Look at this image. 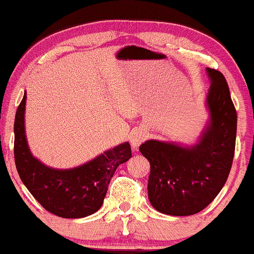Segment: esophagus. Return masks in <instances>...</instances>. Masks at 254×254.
I'll list each match as a JSON object with an SVG mask.
<instances>
[{
  "mask_svg": "<svg viewBox=\"0 0 254 254\" xmlns=\"http://www.w3.org/2000/svg\"><path fill=\"white\" fill-rule=\"evenodd\" d=\"M146 138L145 133L142 132V130L140 129H136L134 130V132L130 134V145H132V147L134 148V150H136V148L139 147L140 145H141V142L144 141Z\"/></svg>",
  "mask_w": 254,
  "mask_h": 254,
  "instance_id": "obj_1",
  "label": "esophagus"
}]
</instances>
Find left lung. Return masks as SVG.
<instances>
[{
  "instance_id": "1",
  "label": "left lung",
  "mask_w": 254,
  "mask_h": 254,
  "mask_svg": "<svg viewBox=\"0 0 254 254\" xmlns=\"http://www.w3.org/2000/svg\"><path fill=\"white\" fill-rule=\"evenodd\" d=\"M207 73L209 120L198 141L184 146L147 140L139 147L151 165L148 199L166 215L188 216L203 210L221 191L233 163L237 112L223 74L209 67Z\"/></svg>"
}]
</instances>
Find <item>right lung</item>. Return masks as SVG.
Returning a JSON list of instances; mask_svg holds the SVG:
<instances>
[{
	"mask_svg": "<svg viewBox=\"0 0 254 254\" xmlns=\"http://www.w3.org/2000/svg\"><path fill=\"white\" fill-rule=\"evenodd\" d=\"M26 91L14 122V158L28 191L50 213L64 219H80L96 213L103 203L113 175L132 157L129 142L101 153L72 169H53L32 154L25 132Z\"/></svg>",
	"mask_w": 254,
	"mask_h": 254,
	"instance_id": "obj_1",
	"label": "right lung"
}]
</instances>
